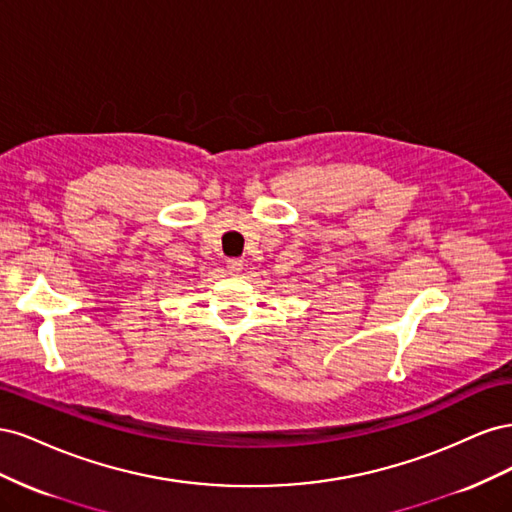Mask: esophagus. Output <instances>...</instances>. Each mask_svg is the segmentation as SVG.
<instances>
[{
    "label": "esophagus",
    "mask_w": 512,
    "mask_h": 512,
    "mask_svg": "<svg viewBox=\"0 0 512 512\" xmlns=\"http://www.w3.org/2000/svg\"><path fill=\"white\" fill-rule=\"evenodd\" d=\"M226 269H228V273H241L243 271V260L241 258H228L226 260Z\"/></svg>",
    "instance_id": "1"
}]
</instances>
